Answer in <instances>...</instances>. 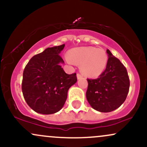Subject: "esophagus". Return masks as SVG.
I'll list each match as a JSON object with an SVG mask.
<instances>
[{
    "label": "esophagus",
    "mask_w": 147,
    "mask_h": 147,
    "mask_svg": "<svg viewBox=\"0 0 147 147\" xmlns=\"http://www.w3.org/2000/svg\"><path fill=\"white\" fill-rule=\"evenodd\" d=\"M83 75H82V74H79V73H77V79H82L83 78Z\"/></svg>",
    "instance_id": "34e87169"
}]
</instances>
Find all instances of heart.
<instances>
[{
	"label": "heart",
	"mask_w": 147,
	"mask_h": 147,
	"mask_svg": "<svg viewBox=\"0 0 147 147\" xmlns=\"http://www.w3.org/2000/svg\"><path fill=\"white\" fill-rule=\"evenodd\" d=\"M70 63L80 64V70L85 75L97 77L105 70L108 63V56L103 49L93 47H79L69 51Z\"/></svg>",
	"instance_id": "heart-1"
}]
</instances>
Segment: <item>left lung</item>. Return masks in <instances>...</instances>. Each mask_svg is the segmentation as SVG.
I'll list each match as a JSON object with an SVG mask.
<instances>
[{
	"instance_id": "obj_1",
	"label": "left lung",
	"mask_w": 147,
	"mask_h": 147,
	"mask_svg": "<svg viewBox=\"0 0 147 147\" xmlns=\"http://www.w3.org/2000/svg\"><path fill=\"white\" fill-rule=\"evenodd\" d=\"M106 69L97 79H88L86 99L91 107L102 113L119 108L126 100L130 82L127 70L109 50Z\"/></svg>"
}]
</instances>
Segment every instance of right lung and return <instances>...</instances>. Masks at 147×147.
<instances>
[{"label": "right lung", "mask_w": 147, "mask_h": 147, "mask_svg": "<svg viewBox=\"0 0 147 147\" xmlns=\"http://www.w3.org/2000/svg\"><path fill=\"white\" fill-rule=\"evenodd\" d=\"M65 44L46 48L32 57L24 69L22 92L28 106L38 113L49 115L59 111L68 91L77 82L76 73L68 75L61 68L59 55Z\"/></svg>", "instance_id": "obj_1"}]
</instances>
